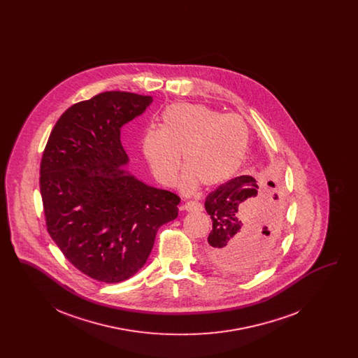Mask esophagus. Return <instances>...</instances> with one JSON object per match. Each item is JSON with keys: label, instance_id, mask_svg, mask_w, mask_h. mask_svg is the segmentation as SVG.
<instances>
[{"label": "esophagus", "instance_id": "obj_1", "mask_svg": "<svg viewBox=\"0 0 358 358\" xmlns=\"http://www.w3.org/2000/svg\"><path fill=\"white\" fill-rule=\"evenodd\" d=\"M185 209H187V212H200V210H203L204 209V206L201 203H199V201H187V204H185Z\"/></svg>", "mask_w": 358, "mask_h": 358}]
</instances>
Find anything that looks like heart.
Masks as SVG:
<instances>
[{"instance_id":"obj_1","label":"heart","mask_w":358,"mask_h":358,"mask_svg":"<svg viewBox=\"0 0 358 358\" xmlns=\"http://www.w3.org/2000/svg\"><path fill=\"white\" fill-rule=\"evenodd\" d=\"M250 142L247 123L204 104L176 103L161 115L159 130L150 129L142 139V152L162 184H174L184 153V190L199 181L205 187L229 180L243 162Z\"/></svg>"}]
</instances>
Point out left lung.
Returning <instances> with one entry per match:
<instances>
[{"instance_id": "left-lung-1", "label": "left lung", "mask_w": 358, "mask_h": 358, "mask_svg": "<svg viewBox=\"0 0 358 358\" xmlns=\"http://www.w3.org/2000/svg\"><path fill=\"white\" fill-rule=\"evenodd\" d=\"M270 187H275L273 181ZM205 209L213 228L208 256L224 271L251 273L270 259L283 201L271 187H259L251 176H238L212 190Z\"/></svg>"}]
</instances>
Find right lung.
Segmentation results:
<instances>
[{
  "label": "right lung",
  "instance_id": "add662e5",
  "mask_svg": "<svg viewBox=\"0 0 358 358\" xmlns=\"http://www.w3.org/2000/svg\"><path fill=\"white\" fill-rule=\"evenodd\" d=\"M153 96L107 91L75 103L52 129L40 165L47 229L87 276L118 283L143 267L161 225L181 199L122 171L129 158L120 127Z\"/></svg>",
  "mask_w": 358,
  "mask_h": 358
}]
</instances>
